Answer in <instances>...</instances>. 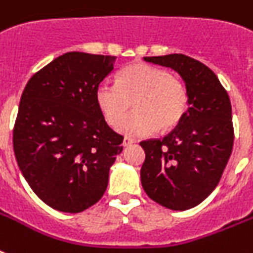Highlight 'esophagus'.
<instances>
[{
	"instance_id": "esophagus-1",
	"label": "esophagus",
	"mask_w": 253,
	"mask_h": 253,
	"mask_svg": "<svg viewBox=\"0 0 253 253\" xmlns=\"http://www.w3.org/2000/svg\"><path fill=\"white\" fill-rule=\"evenodd\" d=\"M132 143H135L134 139L128 138V136H125V139H123V143H122V144H123V147H127V146H131Z\"/></svg>"
}]
</instances>
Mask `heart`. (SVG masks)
Wrapping results in <instances>:
<instances>
[{"instance_id":"heart-1","label":"heart","mask_w":253,"mask_h":253,"mask_svg":"<svg viewBox=\"0 0 253 253\" xmlns=\"http://www.w3.org/2000/svg\"><path fill=\"white\" fill-rule=\"evenodd\" d=\"M95 103L109 125L115 126L134 101L135 111L118 125L130 136H146L176 127L188 109L184 84L167 69L135 63L121 69L117 85L102 83L95 89Z\"/></svg>"}]
</instances>
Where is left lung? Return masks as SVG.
I'll use <instances>...</instances> for the list:
<instances>
[{
    "label": "left lung",
    "instance_id": "obj_1",
    "mask_svg": "<svg viewBox=\"0 0 253 253\" xmlns=\"http://www.w3.org/2000/svg\"><path fill=\"white\" fill-rule=\"evenodd\" d=\"M143 59L176 71L185 83L189 105L172 132L140 142L146 152L140 169L143 189L164 208L188 210L216 188L231 156L230 97L215 73L196 59L182 53Z\"/></svg>",
    "mask_w": 253,
    "mask_h": 253
}]
</instances>
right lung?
<instances>
[{"label": "right lung", "instance_id": "add662e5", "mask_svg": "<svg viewBox=\"0 0 253 253\" xmlns=\"http://www.w3.org/2000/svg\"><path fill=\"white\" fill-rule=\"evenodd\" d=\"M115 56L67 52L38 71L22 93L13 131L18 167L49 208L80 212L97 204L123 136L105 122L95 89Z\"/></svg>", "mask_w": 253, "mask_h": 253}]
</instances>
